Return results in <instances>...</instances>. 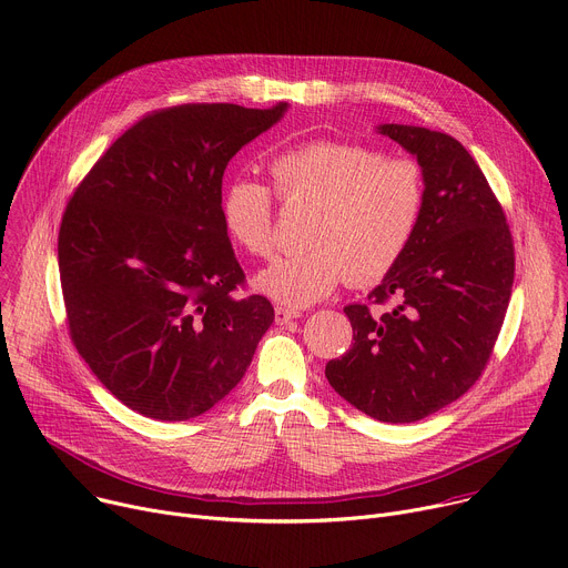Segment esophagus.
Wrapping results in <instances>:
<instances>
[{"mask_svg":"<svg viewBox=\"0 0 568 568\" xmlns=\"http://www.w3.org/2000/svg\"><path fill=\"white\" fill-rule=\"evenodd\" d=\"M301 317V313L298 311H292V307H276L274 311V322L278 324V326H283V324H290V322H294V320H298Z\"/></svg>","mask_w":568,"mask_h":568,"instance_id":"obj_1","label":"esophagus"}]
</instances>
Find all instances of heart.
Masks as SVG:
<instances>
[{
    "label": "heart",
    "mask_w": 568,
    "mask_h": 568,
    "mask_svg": "<svg viewBox=\"0 0 568 568\" xmlns=\"http://www.w3.org/2000/svg\"><path fill=\"white\" fill-rule=\"evenodd\" d=\"M270 172L285 201L320 203L315 246L278 255L255 274L265 296L303 307L333 294L351 276H385L407 248L424 211V176L415 161L385 159L378 149L313 140L281 151ZM226 235L251 255L274 248V196L253 179H231L220 199Z\"/></svg>",
    "instance_id": "b5f03b06"
}]
</instances>
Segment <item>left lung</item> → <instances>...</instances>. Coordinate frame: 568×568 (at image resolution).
I'll return each mask as SVG.
<instances>
[{"mask_svg": "<svg viewBox=\"0 0 568 568\" xmlns=\"http://www.w3.org/2000/svg\"><path fill=\"white\" fill-rule=\"evenodd\" d=\"M381 135L417 159L424 211L398 263L367 305H346L351 348L326 365L331 387L387 424L426 419L483 374L514 283V244L505 213L471 153L455 138L407 124Z\"/></svg>", "mask_w": 568, "mask_h": 568, "instance_id": "8db88e82", "label": "left lung"}]
</instances>
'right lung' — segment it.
<instances>
[{
  "instance_id": "add662e5",
  "label": "right lung",
  "mask_w": 568,
  "mask_h": 568,
  "mask_svg": "<svg viewBox=\"0 0 568 568\" xmlns=\"http://www.w3.org/2000/svg\"><path fill=\"white\" fill-rule=\"evenodd\" d=\"M287 104H183L120 135L72 194L59 272L72 342L118 400L159 422L209 412L244 376L274 322L240 296L220 215L235 153Z\"/></svg>"
}]
</instances>
